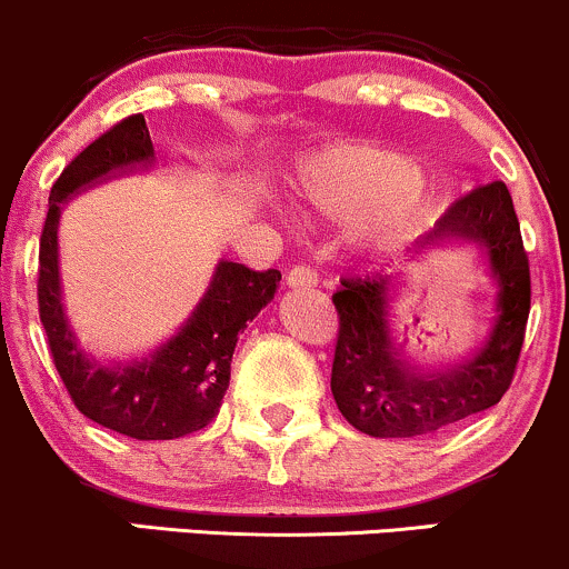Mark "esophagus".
I'll list each match as a JSON object with an SVG mask.
<instances>
[{
    "mask_svg": "<svg viewBox=\"0 0 569 569\" xmlns=\"http://www.w3.org/2000/svg\"><path fill=\"white\" fill-rule=\"evenodd\" d=\"M317 273L309 266H296V269L287 271V284L290 287H317Z\"/></svg>",
    "mask_w": 569,
    "mask_h": 569,
    "instance_id": "obj_1",
    "label": "esophagus"
}]
</instances>
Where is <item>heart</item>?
Listing matches in <instances>:
<instances>
[{"instance_id":"1","label":"heart","mask_w":569,"mask_h":569,"mask_svg":"<svg viewBox=\"0 0 569 569\" xmlns=\"http://www.w3.org/2000/svg\"><path fill=\"white\" fill-rule=\"evenodd\" d=\"M292 183L319 216L338 218L340 247L362 266L389 258L426 207L416 159L370 140L306 153Z\"/></svg>"}]
</instances>
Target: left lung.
Segmentation results:
<instances>
[{
    "label": "left lung",
    "instance_id": "left-lung-1",
    "mask_svg": "<svg viewBox=\"0 0 569 569\" xmlns=\"http://www.w3.org/2000/svg\"><path fill=\"white\" fill-rule=\"evenodd\" d=\"M469 242L492 279L487 336L466 362L418 367L407 357L397 325L399 273L340 279L332 296L338 343L332 397L353 429L380 439L429 437L498 405L509 391L530 317V260L503 180L456 199L420 247Z\"/></svg>",
    "mask_w": 569,
    "mask_h": 569
}]
</instances>
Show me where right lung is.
I'll return each instance as SVG.
<instances>
[{"label": "right lung", "instance_id": "add662e5", "mask_svg": "<svg viewBox=\"0 0 569 569\" xmlns=\"http://www.w3.org/2000/svg\"><path fill=\"white\" fill-rule=\"evenodd\" d=\"M153 146L143 113H132L92 140L63 167L52 183L42 239H39L37 303L47 346L73 407L98 426L140 439H178L204 429L218 416L229 389L231 357L239 332L277 292L282 273L252 271L220 260L204 298L189 322L151 357L122 365H98L77 346L58 277L60 204L84 186L138 164H151Z\"/></svg>", "mask_w": 569, "mask_h": 569}]
</instances>
